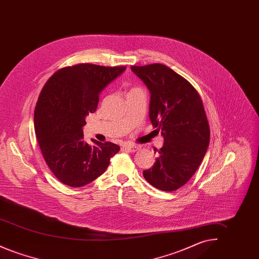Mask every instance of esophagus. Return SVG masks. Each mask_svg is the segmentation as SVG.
I'll return each instance as SVG.
<instances>
[{"label": "esophagus", "mask_w": 259, "mask_h": 259, "mask_svg": "<svg viewBox=\"0 0 259 259\" xmlns=\"http://www.w3.org/2000/svg\"><path fill=\"white\" fill-rule=\"evenodd\" d=\"M123 148L128 152H135L138 149H140L141 147L137 146V145H130L129 144V145H124Z\"/></svg>", "instance_id": "esophagus-1"}]
</instances>
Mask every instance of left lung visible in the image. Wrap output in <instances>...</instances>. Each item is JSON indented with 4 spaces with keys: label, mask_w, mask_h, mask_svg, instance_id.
<instances>
[{
    "label": "left lung",
    "mask_w": 259,
    "mask_h": 259,
    "mask_svg": "<svg viewBox=\"0 0 259 259\" xmlns=\"http://www.w3.org/2000/svg\"><path fill=\"white\" fill-rule=\"evenodd\" d=\"M150 93L149 119L164 144L151 168L143 175L152 186L174 191L196 172L209 143V127L196 89L162 64L132 66Z\"/></svg>",
    "instance_id": "8db88e82"
}]
</instances>
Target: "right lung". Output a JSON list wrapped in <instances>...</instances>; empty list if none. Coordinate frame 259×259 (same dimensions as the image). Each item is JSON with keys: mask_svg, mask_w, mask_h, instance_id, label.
Instances as JSON below:
<instances>
[{"mask_svg": "<svg viewBox=\"0 0 259 259\" xmlns=\"http://www.w3.org/2000/svg\"><path fill=\"white\" fill-rule=\"evenodd\" d=\"M126 67L78 64L63 68L42 88L35 108L37 143L51 172L64 185L79 187L105 172L119 146L83 140V126L96 111L100 93Z\"/></svg>", "mask_w": 259, "mask_h": 259, "instance_id": "1", "label": "right lung"}]
</instances>
